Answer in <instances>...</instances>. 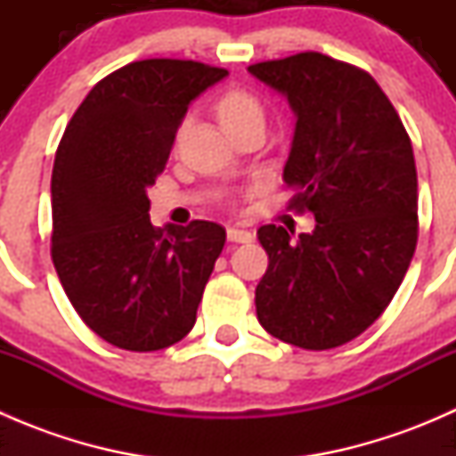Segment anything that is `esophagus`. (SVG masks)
I'll use <instances>...</instances> for the list:
<instances>
[{"instance_id":"1","label":"esophagus","mask_w":456,"mask_h":456,"mask_svg":"<svg viewBox=\"0 0 456 456\" xmlns=\"http://www.w3.org/2000/svg\"><path fill=\"white\" fill-rule=\"evenodd\" d=\"M227 238H229V242H236V245H240V242H251V240H254V233L247 232V229L229 227L227 229Z\"/></svg>"}]
</instances>
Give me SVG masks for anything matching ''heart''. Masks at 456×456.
Returning <instances> with one entry per match:
<instances>
[{
	"instance_id": "heart-1",
	"label": "heart",
	"mask_w": 456,
	"mask_h": 456,
	"mask_svg": "<svg viewBox=\"0 0 456 456\" xmlns=\"http://www.w3.org/2000/svg\"><path fill=\"white\" fill-rule=\"evenodd\" d=\"M216 114L224 130L233 132L254 121H265V105L260 96L247 87H229L216 99Z\"/></svg>"
}]
</instances>
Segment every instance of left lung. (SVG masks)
I'll list each match as a JSON object with an SVG mask.
<instances>
[{
	"mask_svg": "<svg viewBox=\"0 0 456 456\" xmlns=\"http://www.w3.org/2000/svg\"><path fill=\"white\" fill-rule=\"evenodd\" d=\"M296 112L284 183L315 229L265 224L257 322L293 346L351 342L386 311L417 247V167L397 110L369 72L320 53L249 66Z\"/></svg>",
	"mask_w": 456,
	"mask_h": 456,
	"instance_id": "left-lung-1",
	"label": "left lung"
}]
</instances>
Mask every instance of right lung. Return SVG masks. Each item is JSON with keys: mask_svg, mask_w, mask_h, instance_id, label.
Segmentation results:
<instances>
[{"mask_svg": "<svg viewBox=\"0 0 456 456\" xmlns=\"http://www.w3.org/2000/svg\"><path fill=\"white\" fill-rule=\"evenodd\" d=\"M224 77L183 59L127 63L92 87L59 142L50 254L77 314L112 346L160 351L194 326L227 233L209 220L154 227L147 187L191 101Z\"/></svg>", "mask_w": 456, "mask_h": 456, "instance_id": "right-lung-1", "label": "right lung"}]
</instances>
